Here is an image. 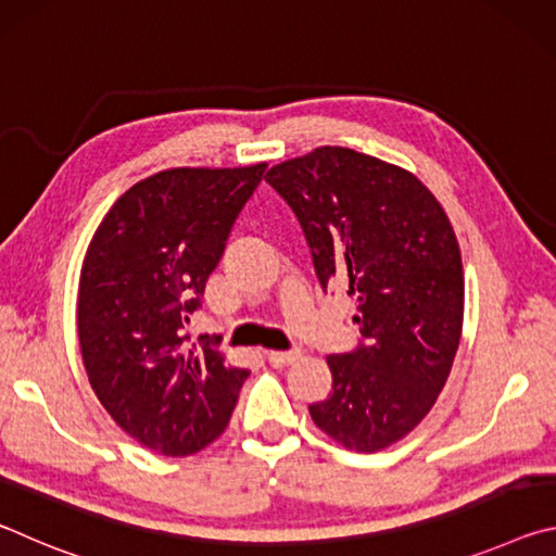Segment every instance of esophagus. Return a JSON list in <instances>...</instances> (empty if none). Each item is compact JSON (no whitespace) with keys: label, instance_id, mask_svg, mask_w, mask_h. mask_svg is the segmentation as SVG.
<instances>
[{"label":"esophagus","instance_id":"esophagus-1","mask_svg":"<svg viewBox=\"0 0 556 556\" xmlns=\"http://www.w3.org/2000/svg\"><path fill=\"white\" fill-rule=\"evenodd\" d=\"M299 357V353L296 351H289V353H285V351H269L267 353V361H269V365H275V368H287V365H291Z\"/></svg>","mask_w":556,"mask_h":556}]
</instances>
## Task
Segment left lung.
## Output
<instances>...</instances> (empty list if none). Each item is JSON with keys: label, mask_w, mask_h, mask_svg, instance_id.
Here are the masks:
<instances>
[{"label": "left lung", "mask_w": 556, "mask_h": 556, "mask_svg": "<svg viewBox=\"0 0 556 556\" xmlns=\"http://www.w3.org/2000/svg\"><path fill=\"white\" fill-rule=\"evenodd\" d=\"M265 181L289 203L324 291L355 304L361 341L328 355V397L316 427L372 454L427 417L454 365L464 326V267L444 208L417 176L345 147L271 166Z\"/></svg>", "instance_id": "8db88e82"}]
</instances>
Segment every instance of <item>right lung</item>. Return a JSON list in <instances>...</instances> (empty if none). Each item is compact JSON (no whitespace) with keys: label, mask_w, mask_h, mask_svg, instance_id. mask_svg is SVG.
<instances>
[{"label":"right lung","mask_w":556,"mask_h":556,"mask_svg":"<svg viewBox=\"0 0 556 556\" xmlns=\"http://www.w3.org/2000/svg\"><path fill=\"white\" fill-rule=\"evenodd\" d=\"M267 164L168 168L122 193L80 269L78 338L88 380L117 427L188 456L228 427L248 370L208 336L186 345L211 271Z\"/></svg>","instance_id":"right-lung-1"}]
</instances>
